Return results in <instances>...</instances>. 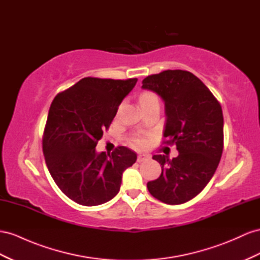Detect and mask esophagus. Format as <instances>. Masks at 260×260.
Returning <instances> with one entry per match:
<instances>
[{
    "mask_svg": "<svg viewBox=\"0 0 260 260\" xmlns=\"http://www.w3.org/2000/svg\"><path fill=\"white\" fill-rule=\"evenodd\" d=\"M149 158H150V156H149V155H146V154H139L137 160H138L139 163H141V162H144V160L149 159Z\"/></svg>",
    "mask_w": 260,
    "mask_h": 260,
    "instance_id": "1",
    "label": "esophagus"
}]
</instances>
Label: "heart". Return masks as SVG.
<instances>
[{
  "label": "heart",
  "instance_id": "1",
  "mask_svg": "<svg viewBox=\"0 0 260 260\" xmlns=\"http://www.w3.org/2000/svg\"><path fill=\"white\" fill-rule=\"evenodd\" d=\"M140 101V105H141V107L144 106V105L149 104V103H152V102H155V101H158L157 100V96L154 94V93H151V92H145L143 94H141V96H140L139 98ZM132 144L137 146V147H142L144 146V140L141 139V138H133L131 140Z\"/></svg>",
  "mask_w": 260,
  "mask_h": 260
}]
</instances>
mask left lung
<instances>
[{
    "mask_svg": "<svg viewBox=\"0 0 260 260\" xmlns=\"http://www.w3.org/2000/svg\"><path fill=\"white\" fill-rule=\"evenodd\" d=\"M142 88L165 104L166 143L176 144L178 156L153 155L162 174L147 182L154 198L167 205L185 203L202 191L214 175L223 152V113L210 89L184 70L149 75Z\"/></svg>",
    "mask_w": 260,
    "mask_h": 260,
    "instance_id": "1",
    "label": "left lung"
}]
</instances>
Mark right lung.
Returning <instances> with one entry per match:
<instances>
[{
    "mask_svg": "<svg viewBox=\"0 0 260 260\" xmlns=\"http://www.w3.org/2000/svg\"><path fill=\"white\" fill-rule=\"evenodd\" d=\"M138 79L84 78L51 103L43 138L46 164L67 197L82 206L103 205L119 192L122 173L137 160L125 146L95 147Z\"/></svg>",
    "mask_w": 260,
    "mask_h": 260,
    "instance_id": "obj_1",
    "label": "right lung"
}]
</instances>
